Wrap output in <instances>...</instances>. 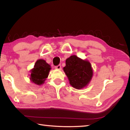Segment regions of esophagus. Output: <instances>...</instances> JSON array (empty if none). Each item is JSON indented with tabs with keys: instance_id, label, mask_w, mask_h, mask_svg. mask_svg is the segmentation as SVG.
<instances>
[{
	"instance_id": "obj_1",
	"label": "esophagus",
	"mask_w": 130,
	"mask_h": 130,
	"mask_svg": "<svg viewBox=\"0 0 130 130\" xmlns=\"http://www.w3.org/2000/svg\"><path fill=\"white\" fill-rule=\"evenodd\" d=\"M55 69H57V70H61V66L60 64H59L56 66H55Z\"/></svg>"
}]
</instances>
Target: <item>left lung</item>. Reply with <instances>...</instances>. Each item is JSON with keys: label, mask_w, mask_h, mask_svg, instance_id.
I'll use <instances>...</instances> for the list:
<instances>
[{"label": "left lung", "mask_w": 130, "mask_h": 130, "mask_svg": "<svg viewBox=\"0 0 130 130\" xmlns=\"http://www.w3.org/2000/svg\"><path fill=\"white\" fill-rule=\"evenodd\" d=\"M64 71L70 84L75 89H82L88 85L93 76V70L88 60H83L75 55L71 56L66 60Z\"/></svg>", "instance_id": "obj_1"}]
</instances>
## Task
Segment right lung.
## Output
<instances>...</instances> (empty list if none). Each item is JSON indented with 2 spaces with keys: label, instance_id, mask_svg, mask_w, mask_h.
<instances>
[{
  "label": "right lung",
  "instance_id": "1",
  "mask_svg": "<svg viewBox=\"0 0 130 130\" xmlns=\"http://www.w3.org/2000/svg\"><path fill=\"white\" fill-rule=\"evenodd\" d=\"M50 70L51 66L45 60L39 59L31 70L30 80L36 85H42L48 77Z\"/></svg>",
  "mask_w": 130,
  "mask_h": 130
}]
</instances>
